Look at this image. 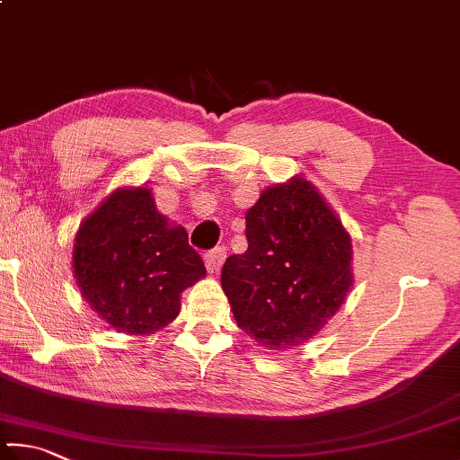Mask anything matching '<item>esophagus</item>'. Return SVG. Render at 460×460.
<instances>
[{
  "label": "esophagus",
  "instance_id": "obj_1",
  "mask_svg": "<svg viewBox=\"0 0 460 460\" xmlns=\"http://www.w3.org/2000/svg\"><path fill=\"white\" fill-rule=\"evenodd\" d=\"M225 259H227V252H225V247H215L213 252H208L205 255V265L207 270L211 273H217L221 270V265L225 263Z\"/></svg>",
  "mask_w": 460,
  "mask_h": 460
}]
</instances>
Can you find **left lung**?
Wrapping results in <instances>:
<instances>
[{
  "mask_svg": "<svg viewBox=\"0 0 460 460\" xmlns=\"http://www.w3.org/2000/svg\"><path fill=\"white\" fill-rule=\"evenodd\" d=\"M247 252L227 257L221 286L241 330L291 349L320 332L354 286L352 237L310 181L267 187L245 213Z\"/></svg>",
  "mask_w": 460,
  "mask_h": 460,
  "instance_id": "1",
  "label": "left lung"
}]
</instances>
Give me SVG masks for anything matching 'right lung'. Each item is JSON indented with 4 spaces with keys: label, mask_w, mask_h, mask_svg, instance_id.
<instances>
[{
    "label": "right lung",
    "mask_w": 460,
    "mask_h": 460,
    "mask_svg": "<svg viewBox=\"0 0 460 460\" xmlns=\"http://www.w3.org/2000/svg\"><path fill=\"white\" fill-rule=\"evenodd\" d=\"M72 267L86 304L128 336L171 323L182 291L207 275L185 227L156 211L145 185L116 189L82 221Z\"/></svg>",
    "instance_id": "obj_1"
}]
</instances>
